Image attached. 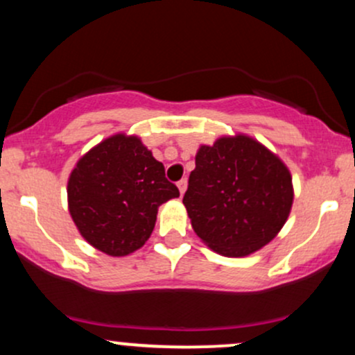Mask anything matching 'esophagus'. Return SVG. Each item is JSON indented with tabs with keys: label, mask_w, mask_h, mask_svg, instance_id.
Here are the masks:
<instances>
[{
	"label": "esophagus",
	"mask_w": 355,
	"mask_h": 355,
	"mask_svg": "<svg viewBox=\"0 0 355 355\" xmlns=\"http://www.w3.org/2000/svg\"><path fill=\"white\" fill-rule=\"evenodd\" d=\"M187 185H189V182H187V178H182V180L177 183L178 190H180V195H183V193H185V191H187Z\"/></svg>",
	"instance_id": "1"
}]
</instances>
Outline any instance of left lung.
I'll return each mask as SVG.
<instances>
[{
	"label": "left lung",
	"instance_id": "left-lung-1",
	"mask_svg": "<svg viewBox=\"0 0 355 355\" xmlns=\"http://www.w3.org/2000/svg\"><path fill=\"white\" fill-rule=\"evenodd\" d=\"M292 203L287 165L243 133L200 145L183 195L191 229L223 257H247L266 247L282 230Z\"/></svg>",
	"mask_w": 355,
	"mask_h": 355
}]
</instances>
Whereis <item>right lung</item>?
I'll use <instances>...</instances> for the list:
<instances>
[{"label": "right lung", "mask_w": 355, "mask_h": 355, "mask_svg": "<svg viewBox=\"0 0 355 355\" xmlns=\"http://www.w3.org/2000/svg\"><path fill=\"white\" fill-rule=\"evenodd\" d=\"M68 210L92 247L123 257L144 247L158 207L180 191L140 137L115 133L88 150L68 178Z\"/></svg>", "instance_id": "add662e5"}]
</instances>
